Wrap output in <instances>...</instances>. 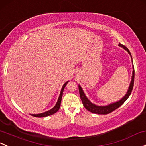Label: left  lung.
<instances>
[{"label":"left lung","instance_id":"8db88e82","mask_svg":"<svg viewBox=\"0 0 146 146\" xmlns=\"http://www.w3.org/2000/svg\"><path fill=\"white\" fill-rule=\"evenodd\" d=\"M119 47H122L124 50H125L127 52L129 55L131 56V59H132V57H131V54L130 53L129 50H128L127 47H126L125 45H122V44L119 43ZM133 64V61H132ZM133 66V71H132V76H131V82H130L128 90H127V93L125 94V96L122 98L121 99H119V101H115L114 103H111V104H108V105L106 106H98L96 105V104H93L92 102L90 101V99H88V98L86 96L85 92H84L83 90L81 87L80 85H78V88H79V92H80V99L82 100V104H83V106H85V108L87 110H89L90 112L92 113H95V114H99V115H106L108 114V113H111L113 110H116L117 108H119L120 106H122L124 103L125 102L126 100L129 98V96L131 94V91L133 90V87H134V65Z\"/></svg>","mask_w":146,"mask_h":146}]
</instances>
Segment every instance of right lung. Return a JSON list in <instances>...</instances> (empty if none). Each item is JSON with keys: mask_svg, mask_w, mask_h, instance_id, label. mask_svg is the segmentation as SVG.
Returning a JSON list of instances; mask_svg holds the SVG:
<instances>
[{"mask_svg": "<svg viewBox=\"0 0 146 146\" xmlns=\"http://www.w3.org/2000/svg\"><path fill=\"white\" fill-rule=\"evenodd\" d=\"M68 82V81H67L63 85L62 88L61 90V92L60 94H59V98H58V100L56 101V104H55L54 106L53 107L52 109H50V110H47V111L44 112V113H40V114H31L32 116H34L36 117H47V116L49 115H52L54 114L55 113L58 111L59 110V108H60V106H61V98H62V95H63V92H64V90L65 88V87L66 86L67 83Z\"/></svg>", "mask_w": 146, "mask_h": 146, "instance_id": "obj_1", "label": "right lung"}]
</instances>
